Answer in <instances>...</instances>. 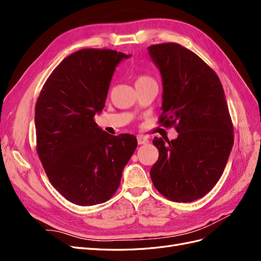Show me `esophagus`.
Returning a JSON list of instances; mask_svg holds the SVG:
<instances>
[{"instance_id":"esophagus-1","label":"esophagus","mask_w":261,"mask_h":261,"mask_svg":"<svg viewBox=\"0 0 261 261\" xmlns=\"http://www.w3.org/2000/svg\"><path fill=\"white\" fill-rule=\"evenodd\" d=\"M137 141H138V145H146L149 143V139L143 135H138Z\"/></svg>"}]
</instances>
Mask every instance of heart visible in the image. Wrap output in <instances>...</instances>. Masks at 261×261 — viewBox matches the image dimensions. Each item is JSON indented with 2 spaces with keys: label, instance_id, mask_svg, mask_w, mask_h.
<instances>
[{
  "label": "heart",
  "instance_id": "1",
  "mask_svg": "<svg viewBox=\"0 0 261 261\" xmlns=\"http://www.w3.org/2000/svg\"><path fill=\"white\" fill-rule=\"evenodd\" d=\"M144 82H154L151 77H149V76H147V75H141V76H139V77H137V80H136V84H138V83H144Z\"/></svg>",
  "mask_w": 261,
  "mask_h": 261
}]
</instances>
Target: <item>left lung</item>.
I'll use <instances>...</instances> for the list:
<instances>
[{"label":"left lung","instance_id":"obj_1","mask_svg":"<svg viewBox=\"0 0 261 261\" xmlns=\"http://www.w3.org/2000/svg\"><path fill=\"white\" fill-rule=\"evenodd\" d=\"M148 52L162 77L159 123L178 133L171 141L154 137L159 159L150 176L168 199L192 202L218 183L233 147L223 87L209 65L180 44L150 45Z\"/></svg>","mask_w":261,"mask_h":261}]
</instances>
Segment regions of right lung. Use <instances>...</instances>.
I'll use <instances>...</instances> for the list:
<instances>
[{"label": "right lung", "instance_id": "add662e5", "mask_svg": "<svg viewBox=\"0 0 261 261\" xmlns=\"http://www.w3.org/2000/svg\"><path fill=\"white\" fill-rule=\"evenodd\" d=\"M128 58L109 49L72 53L53 70L37 100L38 155L52 186L78 206L111 198L137 147L134 135L112 136L93 120L105 108L115 67Z\"/></svg>", "mask_w": 261, "mask_h": 261}]
</instances>
